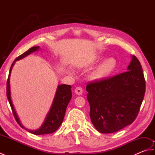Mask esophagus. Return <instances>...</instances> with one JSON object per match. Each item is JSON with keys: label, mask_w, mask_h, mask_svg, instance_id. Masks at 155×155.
<instances>
[{"label": "esophagus", "mask_w": 155, "mask_h": 155, "mask_svg": "<svg viewBox=\"0 0 155 155\" xmlns=\"http://www.w3.org/2000/svg\"><path fill=\"white\" fill-rule=\"evenodd\" d=\"M74 92L77 94L81 95V94H83V88H82L81 87H78L75 88Z\"/></svg>", "instance_id": "obj_1"}]
</instances>
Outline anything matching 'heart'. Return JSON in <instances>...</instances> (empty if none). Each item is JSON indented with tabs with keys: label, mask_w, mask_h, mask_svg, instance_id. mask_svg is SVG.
Returning <instances> with one entry per match:
<instances>
[{
	"label": "heart",
	"mask_w": 155,
	"mask_h": 155,
	"mask_svg": "<svg viewBox=\"0 0 155 155\" xmlns=\"http://www.w3.org/2000/svg\"><path fill=\"white\" fill-rule=\"evenodd\" d=\"M117 67V62L114 58H108L98 66L93 74L91 78L94 80H102L108 77L116 71Z\"/></svg>",
	"instance_id": "1"
}]
</instances>
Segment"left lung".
Listing matches in <instances>:
<instances>
[{"mask_svg":"<svg viewBox=\"0 0 155 155\" xmlns=\"http://www.w3.org/2000/svg\"><path fill=\"white\" fill-rule=\"evenodd\" d=\"M127 71L87 85L91 119L101 133L120 130L132 124L139 113L146 84L142 67L134 55Z\"/></svg>","mask_w":155,"mask_h":155,"instance_id":"8db88e82","label":"left lung"}]
</instances>
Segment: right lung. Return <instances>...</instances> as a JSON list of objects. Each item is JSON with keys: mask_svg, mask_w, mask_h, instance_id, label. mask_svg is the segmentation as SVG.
Masks as SVG:
<instances>
[{"mask_svg": "<svg viewBox=\"0 0 155 155\" xmlns=\"http://www.w3.org/2000/svg\"><path fill=\"white\" fill-rule=\"evenodd\" d=\"M38 48L39 47H33L29 48L27 51H26L22 54L20 55L19 57H18L15 59L14 62H12L11 68H10L9 74L7 79V83H6V97H7L9 104L11 105V109L15 120L22 128H25V129L28 130V132H30L32 134H36V135H41V134L52 133L58 129L59 127L61 126V124H62V120L64 119L67 105L72 98L71 85H59V86H58L57 92H56L55 97L53 102H52V104L51 107V109L49 110L48 113L47 114V117H46L43 124H42V126L37 130H31L25 128L21 124L17 114L16 113L15 108L13 107V104L12 103L11 98V90H10V75H11L12 68L16 61L27 57V56L32 53V52L37 51V50H38Z\"/></svg>", "mask_w": 155, "mask_h": 155, "instance_id": "obj_1", "label": "right lung"}]
</instances>
